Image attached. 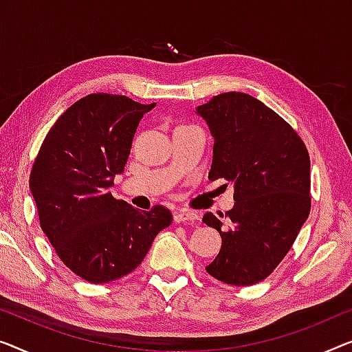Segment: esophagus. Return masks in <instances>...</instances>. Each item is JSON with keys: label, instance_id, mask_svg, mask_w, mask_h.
Returning a JSON list of instances; mask_svg holds the SVG:
<instances>
[{"label": "esophagus", "instance_id": "obj_1", "mask_svg": "<svg viewBox=\"0 0 352 352\" xmlns=\"http://www.w3.org/2000/svg\"><path fill=\"white\" fill-rule=\"evenodd\" d=\"M199 214L190 212V210H178L174 213V221L175 223H186V221H197Z\"/></svg>", "mask_w": 352, "mask_h": 352}]
</instances>
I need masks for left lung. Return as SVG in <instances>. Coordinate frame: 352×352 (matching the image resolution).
Wrapping results in <instances>:
<instances>
[{
	"instance_id": "obj_1",
	"label": "left lung",
	"mask_w": 352,
	"mask_h": 352,
	"mask_svg": "<svg viewBox=\"0 0 352 352\" xmlns=\"http://www.w3.org/2000/svg\"><path fill=\"white\" fill-rule=\"evenodd\" d=\"M213 138L210 180L234 183V207L204 214L221 235L206 270L234 286L269 276L310 214V156L280 115L246 93L228 91L196 107Z\"/></svg>"
}]
</instances>
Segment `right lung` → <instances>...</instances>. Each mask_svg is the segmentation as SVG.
<instances>
[{
    "instance_id": "1",
    "label": "right lung",
    "mask_w": 352,
    "mask_h": 352,
    "mask_svg": "<svg viewBox=\"0 0 352 352\" xmlns=\"http://www.w3.org/2000/svg\"><path fill=\"white\" fill-rule=\"evenodd\" d=\"M155 106L88 94L56 120L33 164L30 191L42 230L63 264L94 285L131 274L172 223L162 206L139 212L109 191L123 174L139 122Z\"/></svg>"
}]
</instances>
